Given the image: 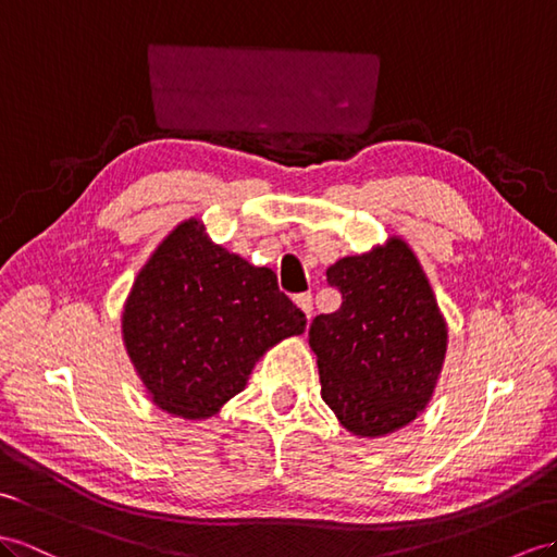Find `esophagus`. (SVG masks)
<instances>
[{
  "mask_svg": "<svg viewBox=\"0 0 557 557\" xmlns=\"http://www.w3.org/2000/svg\"><path fill=\"white\" fill-rule=\"evenodd\" d=\"M294 304L301 308L304 312H306V318L310 320V315H312V296L306 292V294H296L294 296Z\"/></svg>",
  "mask_w": 557,
  "mask_h": 557,
  "instance_id": "34e87169",
  "label": "esophagus"
}]
</instances>
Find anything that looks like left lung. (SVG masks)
<instances>
[{"label": "left lung", "mask_w": 557, "mask_h": 557, "mask_svg": "<svg viewBox=\"0 0 557 557\" xmlns=\"http://www.w3.org/2000/svg\"><path fill=\"white\" fill-rule=\"evenodd\" d=\"M341 306L312 320L322 400L350 433L379 437L407 425L433 393L447 326L417 256L391 239L326 268Z\"/></svg>", "instance_id": "obj_1"}]
</instances>
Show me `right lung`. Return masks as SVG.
I'll use <instances>...</instances> for the list:
<instances>
[{
  "mask_svg": "<svg viewBox=\"0 0 557 557\" xmlns=\"http://www.w3.org/2000/svg\"><path fill=\"white\" fill-rule=\"evenodd\" d=\"M122 330L152 403L207 419L247 386L270 346L304 334L306 315L273 270L211 245L202 223L185 221L138 273Z\"/></svg>",
  "mask_w": 557,
  "mask_h": 557,
  "instance_id": "obj_1",
  "label": "right lung"
}]
</instances>
